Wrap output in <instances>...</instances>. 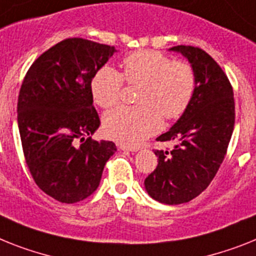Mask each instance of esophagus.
I'll return each mask as SVG.
<instances>
[{
    "label": "esophagus",
    "instance_id": "esophagus-1",
    "mask_svg": "<svg viewBox=\"0 0 256 256\" xmlns=\"http://www.w3.org/2000/svg\"><path fill=\"white\" fill-rule=\"evenodd\" d=\"M118 148L121 151H130V152H136L139 150V147H134V146H126V144H120Z\"/></svg>",
    "mask_w": 256,
    "mask_h": 256
}]
</instances>
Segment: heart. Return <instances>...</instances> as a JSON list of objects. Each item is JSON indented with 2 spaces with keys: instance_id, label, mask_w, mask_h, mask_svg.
Wrapping results in <instances>:
<instances>
[{
  "instance_id": "b5f03b06",
  "label": "heart",
  "mask_w": 256,
  "mask_h": 256,
  "mask_svg": "<svg viewBox=\"0 0 256 256\" xmlns=\"http://www.w3.org/2000/svg\"><path fill=\"white\" fill-rule=\"evenodd\" d=\"M124 78L128 84L140 86L136 106H120L105 113L104 132L110 138L136 144L158 132L162 117L177 118L188 109L195 91V72L190 64L173 61L158 50H138L122 61V75L102 66L91 79L96 104L112 108L120 102Z\"/></svg>"
}]
</instances>
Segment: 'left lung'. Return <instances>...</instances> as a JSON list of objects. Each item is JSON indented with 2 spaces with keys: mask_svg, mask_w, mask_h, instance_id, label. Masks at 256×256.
Instances as JSON below:
<instances>
[{
  "mask_svg": "<svg viewBox=\"0 0 256 256\" xmlns=\"http://www.w3.org/2000/svg\"><path fill=\"white\" fill-rule=\"evenodd\" d=\"M195 72V91L188 109L156 140L174 142L170 151H154L158 164L144 180L148 195L164 204H181L211 184L226 154L234 128V98L229 79L211 56L177 45Z\"/></svg>",
  "mask_w": 256,
  "mask_h": 256,
  "instance_id": "left-lung-1",
  "label": "left lung"
}]
</instances>
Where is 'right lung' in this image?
I'll list each match as a JSON object with an SVG mask.
<instances>
[{"instance_id":"right-lung-1","label":"right lung","mask_w":256,"mask_h":256,"mask_svg":"<svg viewBox=\"0 0 256 256\" xmlns=\"http://www.w3.org/2000/svg\"><path fill=\"white\" fill-rule=\"evenodd\" d=\"M116 52L66 38L32 64L20 87L16 112L26 162L38 188L61 203L90 196L117 151L113 142L91 139L100 126L91 79Z\"/></svg>"}]
</instances>
